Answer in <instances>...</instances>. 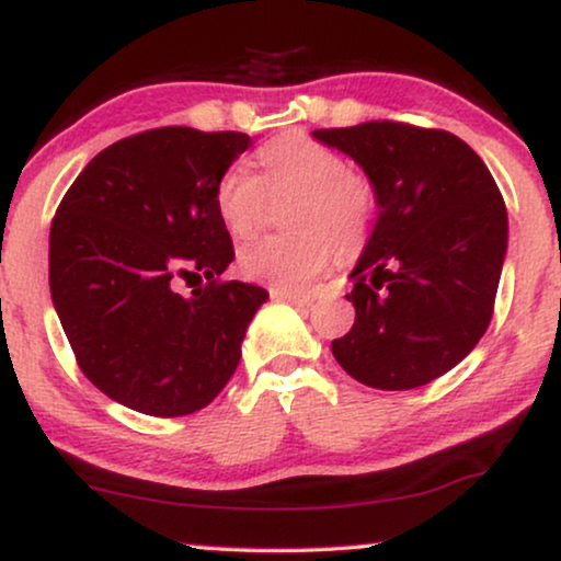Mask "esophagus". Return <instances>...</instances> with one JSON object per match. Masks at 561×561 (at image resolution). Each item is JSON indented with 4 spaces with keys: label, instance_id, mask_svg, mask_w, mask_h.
<instances>
[{
    "label": "esophagus",
    "instance_id": "1",
    "mask_svg": "<svg viewBox=\"0 0 561 561\" xmlns=\"http://www.w3.org/2000/svg\"><path fill=\"white\" fill-rule=\"evenodd\" d=\"M271 296L280 298V301L294 304V306H298V309H309V306L313 304V296H298V294H288V290H278V288H273Z\"/></svg>",
    "mask_w": 561,
    "mask_h": 561
}]
</instances>
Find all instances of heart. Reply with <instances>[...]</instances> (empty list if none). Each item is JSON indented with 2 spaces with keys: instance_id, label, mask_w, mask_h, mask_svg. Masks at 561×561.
Instances as JSON below:
<instances>
[{
  "instance_id": "1",
  "label": "heart",
  "mask_w": 561,
  "mask_h": 561,
  "mask_svg": "<svg viewBox=\"0 0 561 561\" xmlns=\"http://www.w3.org/2000/svg\"><path fill=\"white\" fill-rule=\"evenodd\" d=\"M263 175L248 163L229 165L214 188L219 221L234 240H248L265 221L271 198L301 196L298 237H263L237 252L242 278L288 294L309 290L313 278L340 257H355L375 225V188L352 173L342 152L304 135L280 137L260 150Z\"/></svg>"
}]
</instances>
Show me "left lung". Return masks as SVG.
I'll return each mask as SVG.
<instances>
[{
	"mask_svg": "<svg viewBox=\"0 0 561 561\" xmlns=\"http://www.w3.org/2000/svg\"><path fill=\"white\" fill-rule=\"evenodd\" d=\"M363 168L378 219L350 280L355 324L332 342L344 373L411 390L449 373L493 319L508 214L488 165L444 129L365 122L317 129Z\"/></svg>",
	"mask_w": 561,
	"mask_h": 561,
	"instance_id": "1",
	"label": "left lung"
}]
</instances>
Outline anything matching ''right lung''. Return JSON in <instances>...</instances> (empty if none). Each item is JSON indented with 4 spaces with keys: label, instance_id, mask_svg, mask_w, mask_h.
Masks as SVG:
<instances>
[{
    "label": "right lung",
    "instance_id": "obj_1",
    "mask_svg": "<svg viewBox=\"0 0 561 561\" xmlns=\"http://www.w3.org/2000/svg\"><path fill=\"white\" fill-rule=\"evenodd\" d=\"M242 133L160 127L79 173L50 225V296L81 373L127 409L202 411L232 378L267 290L219 280L234 260L214 188ZM207 280L191 297L178 283Z\"/></svg>",
    "mask_w": 561,
    "mask_h": 561
}]
</instances>
